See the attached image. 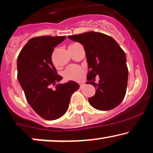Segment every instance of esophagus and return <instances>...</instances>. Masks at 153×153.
Here are the masks:
<instances>
[{
    "instance_id": "34e87169",
    "label": "esophagus",
    "mask_w": 153,
    "mask_h": 153,
    "mask_svg": "<svg viewBox=\"0 0 153 153\" xmlns=\"http://www.w3.org/2000/svg\"><path fill=\"white\" fill-rule=\"evenodd\" d=\"M79 85H80V88H82L83 86H84V83H83V82H81V83H79Z\"/></svg>"
}]
</instances>
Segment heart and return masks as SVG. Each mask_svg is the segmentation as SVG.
<instances>
[{
    "mask_svg": "<svg viewBox=\"0 0 153 153\" xmlns=\"http://www.w3.org/2000/svg\"><path fill=\"white\" fill-rule=\"evenodd\" d=\"M83 74H84V69L81 67L77 66H69L64 72V76L69 80H79L81 79Z\"/></svg>",
    "mask_w": 153,
    "mask_h": 153,
    "instance_id": "obj_1",
    "label": "heart"
}]
</instances>
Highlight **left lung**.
I'll list each match as a JSON object with an SVG mask.
<instances>
[{
  "label": "left lung",
  "mask_w": 153,
  "mask_h": 153,
  "mask_svg": "<svg viewBox=\"0 0 153 153\" xmlns=\"http://www.w3.org/2000/svg\"><path fill=\"white\" fill-rule=\"evenodd\" d=\"M68 37L84 45L88 67L86 84L97 88L88 102L100 111L116 108L123 100L127 88L128 69L124 51L114 38L98 32ZM97 76H100L98 84L94 82Z\"/></svg>",
  "instance_id": "left-lung-1"
}]
</instances>
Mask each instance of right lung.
<instances>
[{"label": "right lung", "instance_id": "obj_1", "mask_svg": "<svg viewBox=\"0 0 153 153\" xmlns=\"http://www.w3.org/2000/svg\"><path fill=\"white\" fill-rule=\"evenodd\" d=\"M65 39L66 36L33 37L17 59L18 79L28 103L39 116L48 120L65 114L71 94L79 88L73 81L56 84L62 77L57 74L52 54L54 48Z\"/></svg>", "mask_w": 153, "mask_h": 153}]
</instances>
